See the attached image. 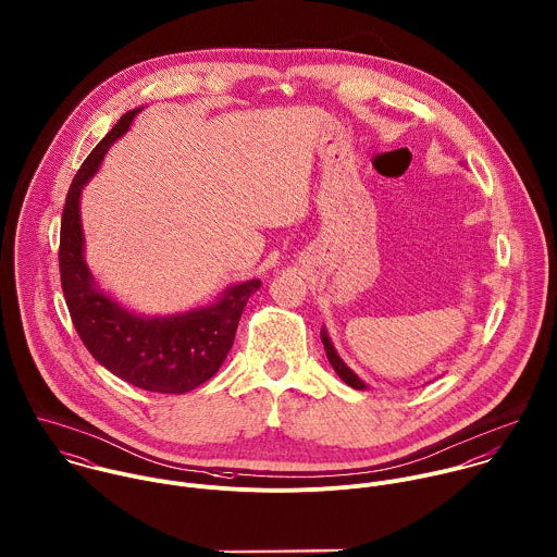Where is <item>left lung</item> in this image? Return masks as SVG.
Masks as SVG:
<instances>
[{"instance_id": "1", "label": "left lung", "mask_w": 557, "mask_h": 557, "mask_svg": "<svg viewBox=\"0 0 557 557\" xmlns=\"http://www.w3.org/2000/svg\"><path fill=\"white\" fill-rule=\"evenodd\" d=\"M321 341H323V347H325V354H327V360H330V364L334 367V371L338 373V377L347 384V386H351V388H356V391H367L369 386L343 362V358L338 356V351H336V347H334V343H332V338H330V334H327V330L323 327L321 330Z\"/></svg>"}]
</instances>
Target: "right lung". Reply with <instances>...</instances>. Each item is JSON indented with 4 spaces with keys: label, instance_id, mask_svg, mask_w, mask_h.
Segmentation results:
<instances>
[{
    "label": "right lung",
    "instance_id": "right-lung-1",
    "mask_svg": "<svg viewBox=\"0 0 557 557\" xmlns=\"http://www.w3.org/2000/svg\"><path fill=\"white\" fill-rule=\"evenodd\" d=\"M143 108L125 112L79 166L66 193L60 223V282L64 301L90 356L123 382L162 395H184L208 382L227 358L240 314L260 280L225 288L214 301L166 317L127 310L99 288L84 258L82 188L99 171L110 145Z\"/></svg>",
    "mask_w": 557,
    "mask_h": 557
}]
</instances>
